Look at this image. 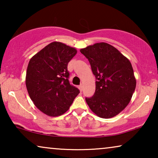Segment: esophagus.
<instances>
[{"label": "esophagus", "instance_id": "obj_1", "mask_svg": "<svg viewBox=\"0 0 158 158\" xmlns=\"http://www.w3.org/2000/svg\"><path fill=\"white\" fill-rule=\"evenodd\" d=\"M78 88H79V90H81V91H82V90H83V85H80L78 86Z\"/></svg>", "mask_w": 158, "mask_h": 158}]
</instances>
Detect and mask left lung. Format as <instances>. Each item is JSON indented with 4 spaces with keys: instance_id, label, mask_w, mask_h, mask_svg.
<instances>
[{
    "instance_id": "left-lung-1",
    "label": "left lung",
    "mask_w": 158,
    "mask_h": 158,
    "mask_svg": "<svg viewBox=\"0 0 158 158\" xmlns=\"http://www.w3.org/2000/svg\"><path fill=\"white\" fill-rule=\"evenodd\" d=\"M96 77V91L85 98L91 111L101 118L114 117L129 104L136 88L131 64L117 49L105 42L81 49Z\"/></svg>"
}]
</instances>
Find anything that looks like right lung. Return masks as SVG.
I'll list each match as a JSON object with an SVG mask.
<instances>
[{"mask_svg": "<svg viewBox=\"0 0 158 158\" xmlns=\"http://www.w3.org/2000/svg\"><path fill=\"white\" fill-rule=\"evenodd\" d=\"M76 53L73 47L54 42L29 60L26 86L34 105L47 115L65 113L80 93L68 81V64Z\"/></svg>", "mask_w": 158, "mask_h": 158, "instance_id": "right-lung-1", "label": "right lung"}]
</instances>
